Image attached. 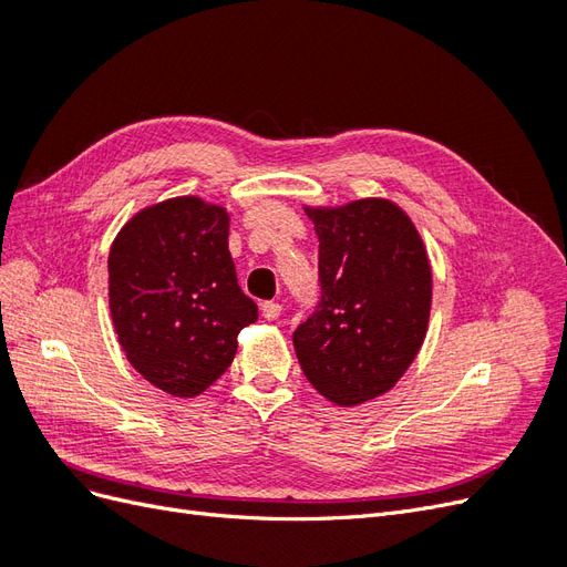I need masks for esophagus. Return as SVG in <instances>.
Here are the masks:
<instances>
[{
	"mask_svg": "<svg viewBox=\"0 0 567 567\" xmlns=\"http://www.w3.org/2000/svg\"><path fill=\"white\" fill-rule=\"evenodd\" d=\"M260 310H262V317L267 321H277L281 317V312H284V307L279 302H262Z\"/></svg>",
	"mask_w": 567,
	"mask_h": 567,
	"instance_id": "esophagus-1",
	"label": "esophagus"
}]
</instances>
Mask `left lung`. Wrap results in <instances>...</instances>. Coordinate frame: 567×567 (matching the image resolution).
<instances>
[{"label": "left lung", "mask_w": 567, "mask_h": 567, "mask_svg": "<svg viewBox=\"0 0 567 567\" xmlns=\"http://www.w3.org/2000/svg\"><path fill=\"white\" fill-rule=\"evenodd\" d=\"M319 236L321 300L293 333L326 400L379 398L414 362L431 319L433 271L409 215L385 198L305 208Z\"/></svg>", "instance_id": "obj_1"}]
</instances>
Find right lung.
<instances>
[{"mask_svg": "<svg viewBox=\"0 0 567 567\" xmlns=\"http://www.w3.org/2000/svg\"><path fill=\"white\" fill-rule=\"evenodd\" d=\"M109 305L127 362L148 383L175 398L208 390L257 319L236 281L227 210L179 196L136 213L109 252Z\"/></svg>", "mask_w": 567, "mask_h": 567, "instance_id": "add662e5", "label": "right lung"}]
</instances>
